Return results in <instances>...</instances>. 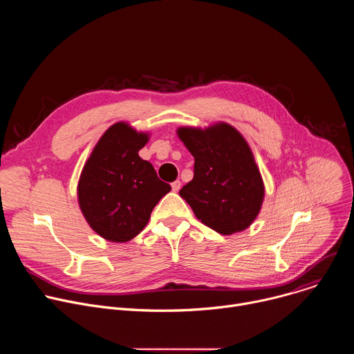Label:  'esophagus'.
I'll list each match as a JSON object with an SVG mask.
<instances>
[{"label": "esophagus", "instance_id": "esophagus-1", "mask_svg": "<svg viewBox=\"0 0 354 354\" xmlns=\"http://www.w3.org/2000/svg\"><path fill=\"white\" fill-rule=\"evenodd\" d=\"M171 186H172V190H174V192H178V190L180 189V180H175V182H172V183H171Z\"/></svg>", "mask_w": 354, "mask_h": 354}]
</instances>
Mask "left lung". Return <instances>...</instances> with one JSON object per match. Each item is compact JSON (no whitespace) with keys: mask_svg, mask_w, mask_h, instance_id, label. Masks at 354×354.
<instances>
[{"mask_svg":"<svg viewBox=\"0 0 354 354\" xmlns=\"http://www.w3.org/2000/svg\"><path fill=\"white\" fill-rule=\"evenodd\" d=\"M178 137L194 157V175L179 194L197 220L223 235L246 230L258 217L265 185L243 136L225 122L206 129L179 127Z\"/></svg>","mask_w":354,"mask_h":354,"instance_id":"1","label":"left lung"}]
</instances>
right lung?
<instances>
[{"label":"right lung","mask_w":354,"mask_h":354,"mask_svg":"<svg viewBox=\"0 0 354 354\" xmlns=\"http://www.w3.org/2000/svg\"><path fill=\"white\" fill-rule=\"evenodd\" d=\"M148 140L149 133L118 122L99 138L82 168L78 205L89 227L106 241L127 242L138 235L171 190L138 156Z\"/></svg>","instance_id":"right-lung-1"}]
</instances>
